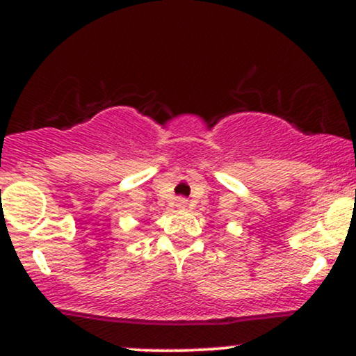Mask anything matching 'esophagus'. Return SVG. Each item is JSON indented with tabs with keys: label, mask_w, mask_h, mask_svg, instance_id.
Returning <instances> with one entry per match:
<instances>
[{
	"label": "esophagus",
	"mask_w": 356,
	"mask_h": 356,
	"mask_svg": "<svg viewBox=\"0 0 356 356\" xmlns=\"http://www.w3.org/2000/svg\"><path fill=\"white\" fill-rule=\"evenodd\" d=\"M181 204H186V201H182V202H181Z\"/></svg>",
	"instance_id": "esophagus-1"
}]
</instances>
